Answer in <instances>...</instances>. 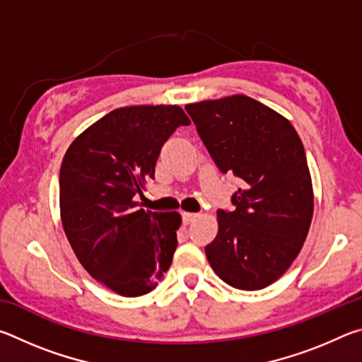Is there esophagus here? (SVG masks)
I'll use <instances>...</instances> for the list:
<instances>
[{
    "label": "esophagus",
    "mask_w": 362,
    "mask_h": 362,
    "mask_svg": "<svg viewBox=\"0 0 362 362\" xmlns=\"http://www.w3.org/2000/svg\"><path fill=\"white\" fill-rule=\"evenodd\" d=\"M196 217H198V214H194V212H183L182 214V220H183V223H185V225L192 223Z\"/></svg>",
    "instance_id": "obj_1"
}]
</instances>
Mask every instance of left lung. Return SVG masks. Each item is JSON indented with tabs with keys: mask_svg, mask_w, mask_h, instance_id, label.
Instances as JSON below:
<instances>
[{
	"mask_svg": "<svg viewBox=\"0 0 362 362\" xmlns=\"http://www.w3.org/2000/svg\"><path fill=\"white\" fill-rule=\"evenodd\" d=\"M220 173L241 179L233 211L218 209L206 246L217 276L259 291L296 260L313 218V187L303 144L284 116L247 95L185 107Z\"/></svg>",
	"mask_w": 362,
	"mask_h": 362,
	"instance_id": "left-lung-1",
	"label": "left lung"
}]
</instances>
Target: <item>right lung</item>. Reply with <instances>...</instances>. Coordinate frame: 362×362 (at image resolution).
<instances>
[{
    "instance_id": "right-lung-1",
    "label": "right lung",
    "mask_w": 362,
    "mask_h": 362,
    "mask_svg": "<svg viewBox=\"0 0 362 362\" xmlns=\"http://www.w3.org/2000/svg\"><path fill=\"white\" fill-rule=\"evenodd\" d=\"M189 119L177 105L116 108L73 140L60 166V217L81 265L124 297L151 292L177 247V212H145L164 142Z\"/></svg>"
}]
</instances>
